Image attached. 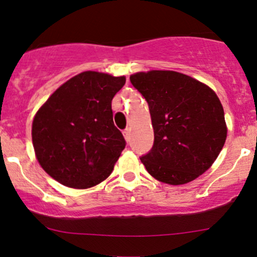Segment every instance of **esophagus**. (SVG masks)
<instances>
[{"label": "esophagus", "mask_w": 257, "mask_h": 257, "mask_svg": "<svg viewBox=\"0 0 257 257\" xmlns=\"http://www.w3.org/2000/svg\"><path fill=\"white\" fill-rule=\"evenodd\" d=\"M123 135H124V139L126 140V142L131 141V128H125L123 131Z\"/></svg>", "instance_id": "1"}]
</instances>
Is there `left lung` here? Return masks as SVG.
I'll return each instance as SVG.
<instances>
[{
    "instance_id": "obj_1",
    "label": "left lung",
    "mask_w": 257,
    "mask_h": 257,
    "mask_svg": "<svg viewBox=\"0 0 257 257\" xmlns=\"http://www.w3.org/2000/svg\"><path fill=\"white\" fill-rule=\"evenodd\" d=\"M147 100L154 144L140 160L155 179L170 185L192 181L209 170L226 139L224 110L205 84L174 71L131 76Z\"/></svg>"
}]
</instances>
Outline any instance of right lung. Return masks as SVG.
I'll use <instances>...</instances> for the list:
<instances>
[{
  "instance_id": "obj_1",
  "label": "right lung",
  "mask_w": 257,
  "mask_h": 257,
  "mask_svg": "<svg viewBox=\"0 0 257 257\" xmlns=\"http://www.w3.org/2000/svg\"><path fill=\"white\" fill-rule=\"evenodd\" d=\"M124 77L79 73L63 84L39 109L32 139L41 167L65 186L102 183L125 147L112 121L111 100Z\"/></svg>"
}]
</instances>
